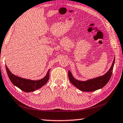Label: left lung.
I'll list each match as a JSON object with an SVG mask.
<instances>
[{
  "mask_svg": "<svg viewBox=\"0 0 123 123\" xmlns=\"http://www.w3.org/2000/svg\"><path fill=\"white\" fill-rule=\"evenodd\" d=\"M115 58L113 59L112 65L105 74L96 78L92 79L86 81H82L76 80L74 78L70 71H68L69 80L72 84L82 92H93L103 88L106 85L112 75L113 68L114 66Z\"/></svg>",
  "mask_w": 123,
  "mask_h": 123,
  "instance_id": "8db88e82",
  "label": "left lung"
}]
</instances>
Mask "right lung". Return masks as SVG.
<instances>
[{
	"label": "right lung",
	"mask_w": 123,
	"mask_h": 123,
	"mask_svg": "<svg viewBox=\"0 0 123 123\" xmlns=\"http://www.w3.org/2000/svg\"><path fill=\"white\" fill-rule=\"evenodd\" d=\"M6 69L8 78L14 85L18 87L25 92H34L37 89H40L48 81L49 79L50 69L48 71L47 75L44 78L39 80H31L25 79L18 76L14 75L9 70L7 66L6 65Z\"/></svg>",
	"instance_id": "1"
}]
</instances>
